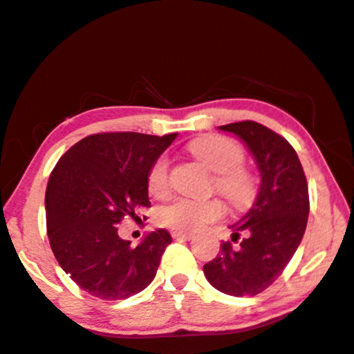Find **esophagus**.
I'll return each instance as SVG.
<instances>
[{
    "label": "esophagus",
    "instance_id": "1",
    "mask_svg": "<svg viewBox=\"0 0 354 354\" xmlns=\"http://www.w3.org/2000/svg\"><path fill=\"white\" fill-rule=\"evenodd\" d=\"M171 236L174 239H191V238H193V234H191V233H183V231H173Z\"/></svg>",
    "mask_w": 354,
    "mask_h": 354
}]
</instances>
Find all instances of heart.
<instances>
[{"label": "heart", "mask_w": 354, "mask_h": 354, "mask_svg": "<svg viewBox=\"0 0 354 354\" xmlns=\"http://www.w3.org/2000/svg\"><path fill=\"white\" fill-rule=\"evenodd\" d=\"M191 153L198 156L213 171L211 188L221 194L234 208H246L254 200L256 180L253 173L245 168L246 154L243 146L233 138L208 135L194 140L189 145ZM146 186L153 196H163L169 189L168 156L161 154L149 166ZM225 214L223 203L211 200H191L176 196L165 203L156 213V219L165 228L174 231H196L206 223L216 221Z\"/></svg>", "instance_id": "obj_1"}]
</instances>
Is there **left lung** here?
Listing matches in <instances>:
<instances>
[{"mask_svg":"<svg viewBox=\"0 0 354 354\" xmlns=\"http://www.w3.org/2000/svg\"><path fill=\"white\" fill-rule=\"evenodd\" d=\"M234 133L253 153L261 185L253 208L233 230L234 248L225 241L214 259L203 266L205 276L221 293L254 296L281 276L301 243L310 213V194L295 148L273 129L256 121L219 126Z\"/></svg>","mask_w":354,"mask_h":354,"instance_id":"8db88e82","label":"left lung"}]
</instances>
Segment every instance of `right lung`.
I'll return each mask as SVG.
<instances>
[{"instance_id": "1", "label": "right lung", "mask_w": 354, "mask_h": 354, "mask_svg": "<svg viewBox=\"0 0 354 354\" xmlns=\"http://www.w3.org/2000/svg\"><path fill=\"white\" fill-rule=\"evenodd\" d=\"M133 131L96 133L73 145L46 188V230L59 266L81 290L116 301L143 291L156 276L171 236L151 231L136 248L118 225L149 208L146 174L173 143Z\"/></svg>"}]
</instances>
